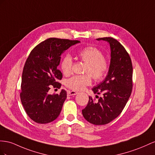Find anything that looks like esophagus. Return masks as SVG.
<instances>
[{
  "label": "esophagus",
  "instance_id": "obj_1",
  "mask_svg": "<svg viewBox=\"0 0 155 155\" xmlns=\"http://www.w3.org/2000/svg\"><path fill=\"white\" fill-rule=\"evenodd\" d=\"M77 94V92H74V91H68L67 92V96H74V95Z\"/></svg>",
  "mask_w": 155,
  "mask_h": 155
}]
</instances>
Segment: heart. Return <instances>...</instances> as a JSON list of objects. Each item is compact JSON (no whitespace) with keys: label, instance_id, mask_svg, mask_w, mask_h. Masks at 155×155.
<instances>
[{"label":"heart","instance_id":"b5f03b06","mask_svg":"<svg viewBox=\"0 0 155 155\" xmlns=\"http://www.w3.org/2000/svg\"><path fill=\"white\" fill-rule=\"evenodd\" d=\"M78 58L85 63L84 75H74L67 79L66 86L71 90H82L92 83V77L95 81H100L104 79L109 71V63L104 58L101 51L94 46H88L78 52ZM73 61L72 58L67 54L61 59L60 67L63 73L66 76L72 73ZM90 74L89 75V74ZM91 76H90V75Z\"/></svg>","mask_w":155,"mask_h":155}]
</instances>
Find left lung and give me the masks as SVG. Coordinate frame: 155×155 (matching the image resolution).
Masks as SVG:
<instances>
[{
    "mask_svg": "<svg viewBox=\"0 0 155 155\" xmlns=\"http://www.w3.org/2000/svg\"><path fill=\"white\" fill-rule=\"evenodd\" d=\"M109 42L110 48V63L105 78L92 91L103 94L97 101L89 96L82 115L95 125H104L116 118L124 109L132 90L133 67L128 53L121 44L111 37L97 38Z\"/></svg>",
    "mask_w": 155,
    "mask_h": 155,
    "instance_id": "1",
    "label": "left lung"
}]
</instances>
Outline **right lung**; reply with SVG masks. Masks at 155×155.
<instances>
[{"label": "right lung", "mask_w": 155, "mask_h": 155, "mask_svg": "<svg viewBox=\"0 0 155 155\" xmlns=\"http://www.w3.org/2000/svg\"><path fill=\"white\" fill-rule=\"evenodd\" d=\"M78 41L50 38L35 46L23 67L20 98L29 118L39 124L54 121L61 113L67 92L48 94L50 87L59 88L62 73L57 69L61 55ZM52 86H51V85Z\"/></svg>", "instance_id": "add662e5"}]
</instances>
